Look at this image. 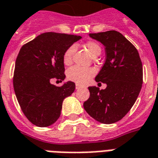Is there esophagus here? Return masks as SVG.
I'll list each match as a JSON object with an SVG mask.
<instances>
[{"label": "esophagus", "mask_w": 158, "mask_h": 158, "mask_svg": "<svg viewBox=\"0 0 158 158\" xmlns=\"http://www.w3.org/2000/svg\"><path fill=\"white\" fill-rule=\"evenodd\" d=\"M75 88H76V89H79L81 88V86H80V85H76Z\"/></svg>", "instance_id": "obj_1"}]
</instances>
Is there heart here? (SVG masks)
<instances>
[{"instance_id":"1","label":"heart","mask_w":158,"mask_h":158,"mask_svg":"<svg viewBox=\"0 0 158 158\" xmlns=\"http://www.w3.org/2000/svg\"><path fill=\"white\" fill-rule=\"evenodd\" d=\"M85 48L89 50L91 55L97 57L101 52V48L97 43L94 41H89L85 44ZM75 45H71L65 50L63 55V61L64 64L69 65L73 61V53L75 52ZM95 73V69L93 68H85L80 66H73L68 70L67 77L68 79L75 82L78 85H85L93 77Z\"/></svg>"}]
</instances>
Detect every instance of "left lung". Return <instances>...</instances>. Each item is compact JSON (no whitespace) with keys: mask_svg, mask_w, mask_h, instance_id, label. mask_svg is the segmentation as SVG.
I'll use <instances>...</instances> for the list:
<instances>
[{"mask_svg":"<svg viewBox=\"0 0 158 158\" xmlns=\"http://www.w3.org/2000/svg\"><path fill=\"white\" fill-rule=\"evenodd\" d=\"M105 46L106 62L95 77L107 85L105 89L89 87V98L84 108L103 124L117 122L127 115L137 99L143 82L142 64L132 43L116 31L89 33Z\"/></svg>","mask_w":158,"mask_h":158,"instance_id":"8db88e82","label":"left lung"}]
</instances>
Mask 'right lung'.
<instances>
[{
  "mask_svg": "<svg viewBox=\"0 0 158 158\" xmlns=\"http://www.w3.org/2000/svg\"><path fill=\"white\" fill-rule=\"evenodd\" d=\"M80 38L78 35L45 32L20 49L14 70V91L23 114L35 126L46 127L54 123L60 116L64 100L75 89L71 81L61 87L50 81L65 79L64 52Z\"/></svg>",
  "mask_w": 158,
  "mask_h": 158,
  "instance_id": "obj_1",
  "label": "right lung"
}]
</instances>
